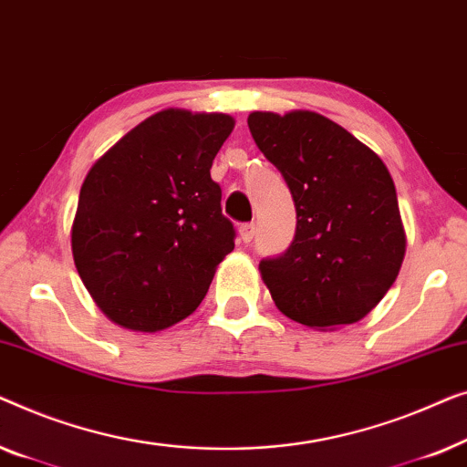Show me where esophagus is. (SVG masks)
<instances>
[{"label":"esophagus","mask_w":467,"mask_h":467,"mask_svg":"<svg viewBox=\"0 0 467 467\" xmlns=\"http://www.w3.org/2000/svg\"><path fill=\"white\" fill-rule=\"evenodd\" d=\"M254 234H255V226L254 224H241L239 226V236H241L243 243L252 241Z\"/></svg>","instance_id":"obj_1"}]
</instances>
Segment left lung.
<instances>
[{
	"mask_svg": "<svg viewBox=\"0 0 467 467\" xmlns=\"http://www.w3.org/2000/svg\"><path fill=\"white\" fill-rule=\"evenodd\" d=\"M247 124L296 205L290 249L260 262L275 306L313 330L364 319L393 285L406 254L385 162L317 111H252Z\"/></svg>",
	"mask_w": 467,
	"mask_h": 467,
	"instance_id": "left-lung-1",
	"label": "left lung"
}]
</instances>
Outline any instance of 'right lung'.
<instances>
[{
    "label": "right lung",
    "mask_w": 467,
    "mask_h": 467,
    "mask_svg": "<svg viewBox=\"0 0 467 467\" xmlns=\"http://www.w3.org/2000/svg\"><path fill=\"white\" fill-rule=\"evenodd\" d=\"M234 129L228 114L169 108L88 169L71 224L84 287L116 326L161 332L196 311L234 249L209 169Z\"/></svg>",
    "instance_id": "obj_1"
}]
</instances>
